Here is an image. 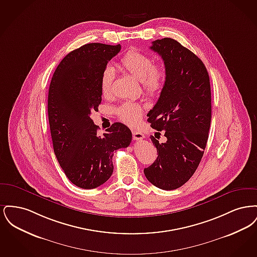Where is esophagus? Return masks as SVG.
I'll list each match as a JSON object with an SVG mask.
<instances>
[{
  "label": "esophagus",
  "mask_w": 257,
  "mask_h": 257,
  "mask_svg": "<svg viewBox=\"0 0 257 257\" xmlns=\"http://www.w3.org/2000/svg\"><path fill=\"white\" fill-rule=\"evenodd\" d=\"M132 134H133V139L135 141H141L145 138V135L143 134L142 132H139L137 130H133L132 131Z\"/></svg>",
  "instance_id": "obj_1"
}]
</instances>
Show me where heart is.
Wrapping results in <instances>:
<instances>
[{
  "label": "heart",
  "mask_w": 257,
  "mask_h": 257,
  "mask_svg": "<svg viewBox=\"0 0 257 257\" xmlns=\"http://www.w3.org/2000/svg\"><path fill=\"white\" fill-rule=\"evenodd\" d=\"M120 65L127 72L141 81L143 88L150 95L158 94L165 86L167 70L163 64H154L153 59L139 50L128 51L123 56ZM114 77L113 69L108 66L104 69L100 79V90L105 98L110 97ZM118 118L128 125H134L142 116L143 108L134 102H126L117 110Z\"/></svg>",
  "instance_id": "heart-1"
}]
</instances>
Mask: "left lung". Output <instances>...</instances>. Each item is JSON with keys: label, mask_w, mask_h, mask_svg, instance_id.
<instances>
[{"label": "left lung", "mask_w": 257, "mask_h": 257, "mask_svg": "<svg viewBox=\"0 0 257 257\" xmlns=\"http://www.w3.org/2000/svg\"><path fill=\"white\" fill-rule=\"evenodd\" d=\"M150 49L162 57L167 79L159 99L149 110L148 122L167 141H151L158 157L145 169L150 183L175 190L195 173L207 144L211 123V86L204 63L178 41L165 37Z\"/></svg>", "instance_id": "1"}]
</instances>
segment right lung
Instances as JSON below:
<instances>
[{
  "label": "right lung",
  "instance_id": "1",
  "mask_svg": "<svg viewBox=\"0 0 257 257\" xmlns=\"http://www.w3.org/2000/svg\"><path fill=\"white\" fill-rule=\"evenodd\" d=\"M119 44L88 43L67 54L51 80L48 118L55 155L67 178L82 189L105 183L115 150L129 147L130 129L113 123L102 136L90 118L102 100L100 79Z\"/></svg>",
  "mask_w": 257,
  "mask_h": 257
}]
</instances>
